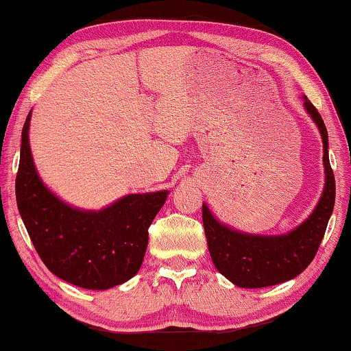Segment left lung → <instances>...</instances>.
<instances>
[{"label": "left lung", "mask_w": 351, "mask_h": 351, "mask_svg": "<svg viewBox=\"0 0 351 351\" xmlns=\"http://www.w3.org/2000/svg\"><path fill=\"white\" fill-rule=\"evenodd\" d=\"M304 106L320 129L326 171L325 191L309 219L282 237H258L230 230L214 219L206 205L202 206L203 227L213 263L219 273L243 289L271 287L301 274L311 265L325 237L336 200V180L329 164L326 125L307 97Z\"/></svg>", "instance_id": "1"}]
</instances>
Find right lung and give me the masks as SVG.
I'll return each mask as SVG.
<instances>
[{
    "label": "right lung",
    "mask_w": 351,
    "mask_h": 351,
    "mask_svg": "<svg viewBox=\"0 0 351 351\" xmlns=\"http://www.w3.org/2000/svg\"><path fill=\"white\" fill-rule=\"evenodd\" d=\"M26 117L15 178L20 216L40 260L60 279L88 290L123 284L142 266L148 228L165 191L134 193L99 213L78 211L42 184L31 158Z\"/></svg>",
    "instance_id": "1"
}]
</instances>
